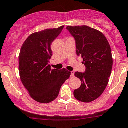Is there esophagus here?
<instances>
[{"label": "esophagus", "mask_w": 128, "mask_h": 128, "mask_svg": "<svg viewBox=\"0 0 128 128\" xmlns=\"http://www.w3.org/2000/svg\"><path fill=\"white\" fill-rule=\"evenodd\" d=\"M74 76V72L71 71L70 72V77L72 78Z\"/></svg>", "instance_id": "1"}]
</instances>
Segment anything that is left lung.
<instances>
[{"instance_id":"8db88e82","label":"left lung","mask_w":128,"mask_h":128,"mask_svg":"<svg viewBox=\"0 0 128 128\" xmlns=\"http://www.w3.org/2000/svg\"><path fill=\"white\" fill-rule=\"evenodd\" d=\"M66 28L74 38L76 54L83 58L86 66L84 72L75 73L82 85L74 95L80 101L90 102L102 94L108 83L112 67V50L104 34L94 28L88 26Z\"/></svg>"}]
</instances>
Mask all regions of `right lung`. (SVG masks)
<instances>
[{"instance_id":"obj_1","label":"right lung","mask_w":128,"mask_h":128,"mask_svg":"<svg viewBox=\"0 0 128 128\" xmlns=\"http://www.w3.org/2000/svg\"><path fill=\"white\" fill-rule=\"evenodd\" d=\"M64 26L31 34L21 48L19 73L22 84L30 96L40 103L51 102L57 98L61 86L70 78L66 70H51L48 64L52 52L51 45Z\"/></svg>"}]
</instances>
